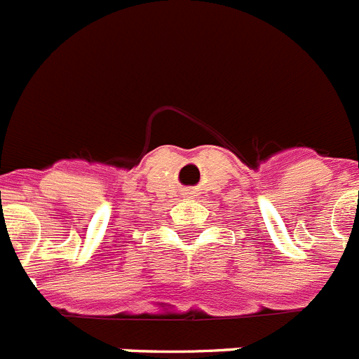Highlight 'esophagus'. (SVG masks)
<instances>
[{
    "label": "esophagus",
    "mask_w": 359,
    "mask_h": 359,
    "mask_svg": "<svg viewBox=\"0 0 359 359\" xmlns=\"http://www.w3.org/2000/svg\"><path fill=\"white\" fill-rule=\"evenodd\" d=\"M186 196H190V197H191V191H186Z\"/></svg>",
    "instance_id": "obj_1"
}]
</instances>
